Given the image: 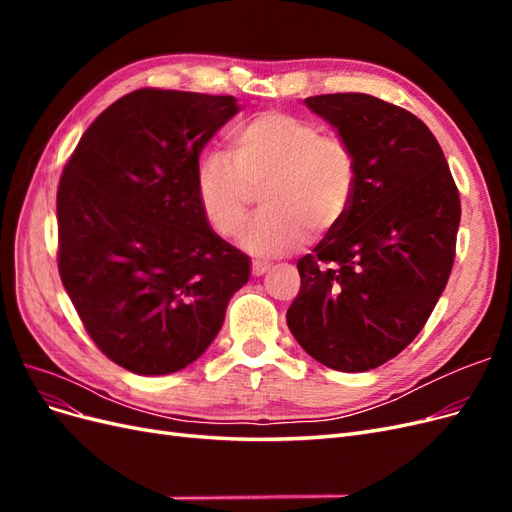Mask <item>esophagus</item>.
<instances>
[{
  "label": "esophagus",
  "instance_id": "obj_1",
  "mask_svg": "<svg viewBox=\"0 0 512 512\" xmlns=\"http://www.w3.org/2000/svg\"><path fill=\"white\" fill-rule=\"evenodd\" d=\"M269 269H271L269 262H262V260H254V262H252V275H254V277L265 275Z\"/></svg>",
  "mask_w": 512,
  "mask_h": 512
}]
</instances>
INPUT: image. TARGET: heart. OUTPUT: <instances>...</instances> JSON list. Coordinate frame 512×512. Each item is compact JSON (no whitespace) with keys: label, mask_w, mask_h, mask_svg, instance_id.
<instances>
[{"label":"heart","mask_w":512,"mask_h":512,"mask_svg":"<svg viewBox=\"0 0 512 512\" xmlns=\"http://www.w3.org/2000/svg\"><path fill=\"white\" fill-rule=\"evenodd\" d=\"M230 158L207 153L194 185L200 211L215 235H239L254 192L262 209L245 226L241 245L258 258L284 256L312 235L342 224L356 188V156L346 138L322 134L318 123L267 111L230 136Z\"/></svg>","instance_id":"b5f03b06"}]
</instances>
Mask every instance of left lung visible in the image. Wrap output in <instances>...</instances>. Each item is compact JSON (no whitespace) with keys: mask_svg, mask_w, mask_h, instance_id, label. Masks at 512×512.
<instances>
[{"mask_svg":"<svg viewBox=\"0 0 512 512\" xmlns=\"http://www.w3.org/2000/svg\"><path fill=\"white\" fill-rule=\"evenodd\" d=\"M305 104L350 143L356 188L342 224L299 258L286 322L318 363L354 374L425 327L453 269L461 203L436 136L406 108L367 94Z\"/></svg>","mask_w":512,"mask_h":512,"instance_id":"obj_1","label":"left lung"}]
</instances>
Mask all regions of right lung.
<instances>
[{
    "instance_id": "right-lung-1",
    "label": "right lung",
    "mask_w": 512,
    "mask_h": 512,
    "mask_svg": "<svg viewBox=\"0 0 512 512\" xmlns=\"http://www.w3.org/2000/svg\"><path fill=\"white\" fill-rule=\"evenodd\" d=\"M232 96L136 89L91 123L57 190V267L94 344L138 376L173 374L218 335L250 258L209 228L200 151Z\"/></svg>"
}]
</instances>
